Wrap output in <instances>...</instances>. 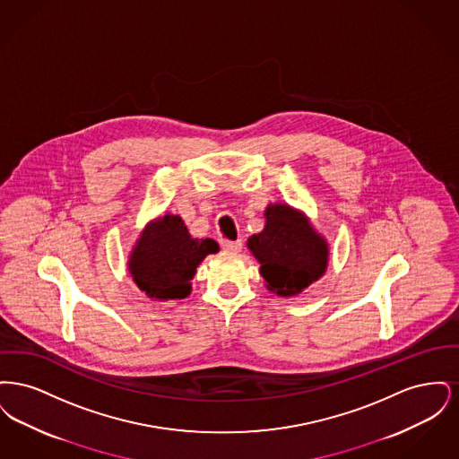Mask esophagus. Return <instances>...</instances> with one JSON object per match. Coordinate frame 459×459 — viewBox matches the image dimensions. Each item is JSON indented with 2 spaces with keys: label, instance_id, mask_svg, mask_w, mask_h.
<instances>
[{
  "label": "esophagus",
  "instance_id": "esophagus-1",
  "mask_svg": "<svg viewBox=\"0 0 459 459\" xmlns=\"http://www.w3.org/2000/svg\"><path fill=\"white\" fill-rule=\"evenodd\" d=\"M221 247L227 253H239L240 249H242V240H221Z\"/></svg>",
  "mask_w": 459,
  "mask_h": 459
}]
</instances>
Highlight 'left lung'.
<instances>
[{
    "mask_svg": "<svg viewBox=\"0 0 459 459\" xmlns=\"http://www.w3.org/2000/svg\"><path fill=\"white\" fill-rule=\"evenodd\" d=\"M264 219V229L247 239V247L262 264L266 289L282 298L296 296L325 273L327 240L289 204H268Z\"/></svg>",
    "mask_w": 459,
    "mask_h": 459,
    "instance_id": "8db88e82",
    "label": "left lung"
}]
</instances>
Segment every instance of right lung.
<instances>
[{
  "mask_svg": "<svg viewBox=\"0 0 459 459\" xmlns=\"http://www.w3.org/2000/svg\"><path fill=\"white\" fill-rule=\"evenodd\" d=\"M219 251L213 239L191 238L184 220L167 213L146 225L129 256V272L146 296L169 301L191 294L196 268Z\"/></svg>",
  "mask_w": 459,
  "mask_h": 459,
  "instance_id": "1",
  "label": "right lung"
}]
</instances>
